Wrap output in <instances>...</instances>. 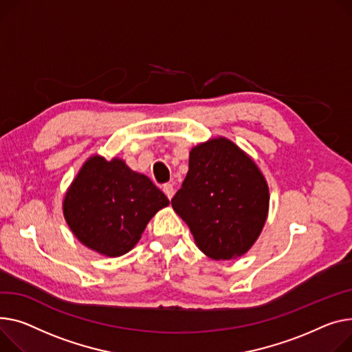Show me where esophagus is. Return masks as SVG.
<instances>
[{"label":"esophagus","mask_w":352,"mask_h":352,"mask_svg":"<svg viewBox=\"0 0 352 352\" xmlns=\"http://www.w3.org/2000/svg\"><path fill=\"white\" fill-rule=\"evenodd\" d=\"M162 191H164V194L167 195L168 199H171L173 195H174V185L173 184H164Z\"/></svg>","instance_id":"esophagus-1"}]
</instances>
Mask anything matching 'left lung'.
Wrapping results in <instances>:
<instances>
[{
  "mask_svg": "<svg viewBox=\"0 0 352 352\" xmlns=\"http://www.w3.org/2000/svg\"><path fill=\"white\" fill-rule=\"evenodd\" d=\"M171 205L206 256L229 261L261 235L269 188L256 164L221 137L191 150L188 174Z\"/></svg>",
  "mask_w": 352,
  "mask_h": 352,
  "instance_id": "left-lung-1",
  "label": "left lung"
}]
</instances>
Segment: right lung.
<instances>
[{
    "instance_id": "obj_1",
    "label": "right lung",
    "mask_w": 352,
    "mask_h": 352,
    "mask_svg": "<svg viewBox=\"0 0 352 352\" xmlns=\"http://www.w3.org/2000/svg\"><path fill=\"white\" fill-rule=\"evenodd\" d=\"M170 204L153 181L124 161L89 158L63 201L65 219L87 248L116 257L142 238L157 210Z\"/></svg>"
}]
</instances>
